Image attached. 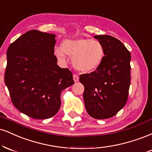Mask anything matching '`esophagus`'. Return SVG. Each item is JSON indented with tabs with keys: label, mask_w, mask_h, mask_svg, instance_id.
Segmentation results:
<instances>
[{
	"label": "esophagus",
	"mask_w": 152,
	"mask_h": 152,
	"mask_svg": "<svg viewBox=\"0 0 152 152\" xmlns=\"http://www.w3.org/2000/svg\"><path fill=\"white\" fill-rule=\"evenodd\" d=\"M73 78H74V82H78L79 81V77H78L76 74H74V76H73Z\"/></svg>",
	"instance_id": "obj_1"
}]
</instances>
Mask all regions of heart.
Segmentation results:
<instances>
[{
  "label": "heart",
  "mask_w": 152,
  "mask_h": 152,
  "mask_svg": "<svg viewBox=\"0 0 152 152\" xmlns=\"http://www.w3.org/2000/svg\"><path fill=\"white\" fill-rule=\"evenodd\" d=\"M54 54L60 60H64L66 54L73 58V65L76 70L91 73L100 66L105 50L103 45L98 40L80 38L64 41L61 48L54 49Z\"/></svg>",
  "instance_id": "1"
}]
</instances>
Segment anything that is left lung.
Returning a JSON list of instances; mask_svg holds the SVG:
<instances>
[{
  "instance_id": "obj_1",
  "label": "left lung",
  "mask_w": 152,
  "mask_h": 152,
  "mask_svg": "<svg viewBox=\"0 0 152 152\" xmlns=\"http://www.w3.org/2000/svg\"><path fill=\"white\" fill-rule=\"evenodd\" d=\"M105 50L97 70L80 76L84 86L83 100L92 118H112L127 103L130 86V52L120 40L110 35H96Z\"/></svg>"
}]
</instances>
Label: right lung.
<instances>
[{"mask_svg":"<svg viewBox=\"0 0 152 152\" xmlns=\"http://www.w3.org/2000/svg\"><path fill=\"white\" fill-rule=\"evenodd\" d=\"M56 35L33 30L9 46L5 83L15 107L37 120L48 119L61 106V93L74 83L54 56Z\"/></svg>","mask_w":152,"mask_h":152,"instance_id":"1","label":"right lung"}]
</instances>
